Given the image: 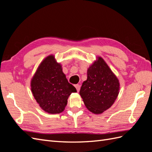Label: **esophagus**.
Here are the masks:
<instances>
[{
    "label": "esophagus",
    "instance_id": "obj_1",
    "mask_svg": "<svg viewBox=\"0 0 152 152\" xmlns=\"http://www.w3.org/2000/svg\"><path fill=\"white\" fill-rule=\"evenodd\" d=\"M75 87L76 88V90H77V92H79L80 91V86L79 84H76V85H75Z\"/></svg>",
    "mask_w": 152,
    "mask_h": 152
}]
</instances>
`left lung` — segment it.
I'll use <instances>...</instances> for the list:
<instances>
[{
    "instance_id": "8db88e82",
    "label": "left lung",
    "mask_w": 152,
    "mask_h": 152,
    "mask_svg": "<svg viewBox=\"0 0 152 152\" xmlns=\"http://www.w3.org/2000/svg\"><path fill=\"white\" fill-rule=\"evenodd\" d=\"M117 77L100 57L87 70L80 94L86 107L94 114H100L113 104L119 93Z\"/></svg>"
}]
</instances>
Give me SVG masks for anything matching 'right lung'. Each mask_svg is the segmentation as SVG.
<instances>
[{
  "instance_id": "1",
  "label": "right lung",
  "mask_w": 152,
  "mask_h": 152,
  "mask_svg": "<svg viewBox=\"0 0 152 152\" xmlns=\"http://www.w3.org/2000/svg\"><path fill=\"white\" fill-rule=\"evenodd\" d=\"M31 90L39 106L50 114L63 111L70 94L77 92L52 55L46 58L39 66L31 81Z\"/></svg>"
}]
</instances>
